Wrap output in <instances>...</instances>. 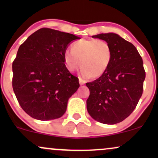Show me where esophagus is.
Returning <instances> with one entry per match:
<instances>
[{
    "instance_id": "esophagus-1",
    "label": "esophagus",
    "mask_w": 158,
    "mask_h": 158,
    "mask_svg": "<svg viewBox=\"0 0 158 158\" xmlns=\"http://www.w3.org/2000/svg\"><path fill=\"white\" fill-rule=\"evenodd\" d=\"M79 84H80L81 85H82L85 84V80H83V79H81V78H79Z\"/></svg>"
}]
</instances>
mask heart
Wrapping results in <instances>:
<instances>
[{"mask_svg": "<svg viewBox=\"0 0 158 158\" xmlns=\"http://www.w3.org/2000/svg\"><path fill=\"white\" fill-rule=\"evenodd\" d=\"M64 59L70 71L76 70L81 64V77L98 78L110 66L112 50L104 40L81 39L72 44L71 50H65Z\"/></svg>", "mask_w": 158, "mask_h": 158, "instance_id": "1", "label": "heart"}]
</instances>
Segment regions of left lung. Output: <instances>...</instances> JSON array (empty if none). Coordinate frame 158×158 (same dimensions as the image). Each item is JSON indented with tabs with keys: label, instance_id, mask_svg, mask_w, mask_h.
I'll list each match as a JSON object with an SVG mask.
<instances>
[{
	"label": "left lung",
	"instance_id": "left-lung-1",
	"mask_svg": "<svg viewBox=\"0 0 158 158\" xmlns=\"http://www.w3.org/2000/svg\"><path fill=\"white\" fill-rule=\"evenodd\" d=\"M104 40L112 50V60L106 73L91 82L87 110L92 118L113 125L122 122L135 109L143 94L146 72L143 59L131 43L115 33L93 35Z\"/></svg>",
	"mask_w": 158,
	"mask_h": 158
}]
</instances>
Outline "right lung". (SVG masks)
<instances>
[{
    "instance_id": "1",
    "label": "right lung",
    "mask_w": 158,
    "mask_h": 158,
    "mask_svg": "<svg viewBox=\"0 0 158 158\" xmlns=\"http://www.w3.org/2000/svg\"><path fill=\"white\" fill-rule=\"evenodd\" d=\"M79 39L41 28L19 47L12 63V88L20 106L32 118L50 120L66 111L68 99L79 83L65 66L64 52L71 41Z\"/></svg>"
}]
</instances>
